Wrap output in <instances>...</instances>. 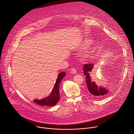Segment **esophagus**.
I'll use <instances>...</instances> for the list:
<instances>
[{"instance_id":"1","label":"esophagus","mask_w":134,"mask_h":134,"mask_svg":"<svg viewBox=\"0 0 134 134\" xmlns=\"http://www.w3.org/2000/svg\"><path fill=\"white\" fill-rule=\"evenodd\" d=\"M70 72H71V73H72V74H76L77 73L76 70V69L74 68H72V69H71Z\"/></svg>"}]
</instances>
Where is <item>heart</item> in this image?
Returning <instances> with one entry per match:
<instances>
[{"instance_id": "heart-1", "label": "heart", "mask_w": 134, "mask_h": 134, "mask_svg": "<svg viewBox=\"0 0 134 134\" xmlns=\"http://www.w3.org/2000/svg\"><path fill=\"white\" fill-rule=\"evenodd\" d=\"M88 43H88V42H85V43L83 44V45H82V47H85L86 46H87V45H88ZM88 55V54H87V55Z\"/></svg>"}]
</instances>
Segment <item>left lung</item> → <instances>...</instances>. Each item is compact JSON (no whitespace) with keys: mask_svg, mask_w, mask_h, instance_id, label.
Segmentation results:
<instances>
[{"mask_svg":"<svg viewBox=\"0 0 134 134\" xmlns=\"http://www.w3.org/2000/svg\"><path fill=\"white\" fill-rule=\"evenodd\" d=\"M94 64H86L83 65V71L84 75L86 76V81L88 89L89 96L94 98H101L107 95L108 90L103 86L96 85L94 81H92L90 73L91 72Z\"/></svg>","mask_w":134,"mask_h":134,"instance_id":"left-lung-1","label":"left lung"}]
</instances>
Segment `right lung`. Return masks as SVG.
<instances>
[{
	"label": "right lung",
	"mask_w": 134,
	"mask_h": 134,
	"mask_svg": "<svg viewBox=\"0 0 134 134\" xmlns=\"http://www.w3.org/2000/svg\"><path fill=\"white\" fill-rule=\"evenodd\" d=\"M65 76V72L60 73L58 75L56 81H55L54 88L50 95L41 99H35L34 102L41 106H53L57 104L59 100L60 96L59 91V85L61 80Z\"/></svg>",
	"instance_id": "right-lung-1"
}]
</instances>
